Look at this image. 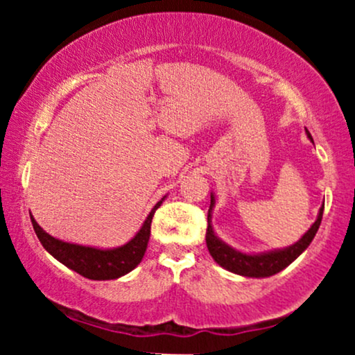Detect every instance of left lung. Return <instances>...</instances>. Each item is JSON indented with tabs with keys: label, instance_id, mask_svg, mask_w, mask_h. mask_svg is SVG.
I'll use <instances>...</instances> for the list:
<instances>
[{
	"label": "left lung",
	"instance_id": "8db88e82",
	"mask_svg": "<svg viewBox=\"0 0 355 355\" xmlns=\"http://www.w3.org/2000/svg\"><path fill=\"white\" fill-rule=\"evenodd\" d=\"M307 137L311 138V133L305 130ZM313 144V141H312ZM215 207V195L210 193V209L207 220H209V227H207V248H209L210 255L214 257L215 262L225 270L237 274L242 277H252V279H266V277L279 274L285 267L291 266L292 262L299 257L305 248L311 245V242L315 237L317 230H319L322 222V214H324V203H322L319 215H317L315 222L312 223L311 229L297 240L292 245L284 248H274V250L259 252V254H247V252H240L237 248L230 247L229 243L223 242L222 239L215 234L214 227H211V211Z\"/></svg>",
	"mask_w": 355,
	"mask_h": 355
}]
</instances>
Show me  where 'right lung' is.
<instances>
[{"instance_id":"add662e5","label":"right lung","mask_w":355,"mask_h":355,"mask_svg":"<svg viewBox=\"0 0 355 355\" xmlns=\"http://www.w3.org/2000/svg\"><path fill=\"white\" fill-rule=\"evenodd\" d=\"M165 198L166 195L153 207L148 217L145 218L144 225L135 234V237L130 239L123 245L113 248L80 245V243H70L64 242V240L55 239L38 225L33 215H30L36 237L40 239L44 250L55 257L58 262L75 270L76 274L87 277V279L113 280L132 272L141 262L146 252V245H148L150 227H152L155 210L164 203Z\"/></svg>"}]
</instances>
